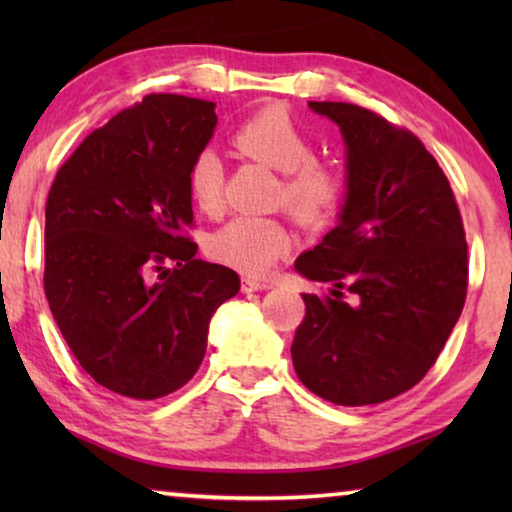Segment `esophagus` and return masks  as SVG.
<instances>
[{"label":"esophagus","instance_id":"esophagus-1","mask_svg":"<svg viewBox=\"0 0 512 512\" xmlns=\"http://www.w3.org/2000/svg\"><path fill=\"white\" fill-rule=\"evenodd\" d=\"M270 282H265V279H254V277H244L242 279V293H251V291H265L270 289Z\"/></svg>","mask_w":512,"mask_h":512}]
</instances>
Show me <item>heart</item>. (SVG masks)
Wrapping results in <instances>:
<instances>
[{"mask_svg":"<svg viewBox=\"0 0 512 512\" xmlns=\"http://www.w3.org/2000/svg\"><path fill=\"white\" fill-rule=\"evenodd\" d=\"M230 142L242 156L282 172L279 202L303 226H321L338 212L345 184L335 167L314 158V139L289 111L265 107L233 132ZM188 198L202 214L223 207V165L212 151H202L186 174ZM289 228L270 216H237L209 240L214 261L258 277L268 275L291 251Z\"/></svg>","mask_w":512,"mask_h":512,"instance_id":"b5f03b06","label":"heart"}]
</instances>
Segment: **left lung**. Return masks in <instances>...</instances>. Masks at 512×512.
<instances>
[{
	"mask_svg": "<svg viewBox=\"0 0 512 512\" xmlns=\"http://www.w3.org/2000/svg\"><path fill=\"white\" fill-rule=\"evenodd\" d=\"M347 146V198L296 270L331 284L303 293L293 368L335 405L384 403L436 363L468 286V247L445 172L410 130L347 102H310Z\"/></svg>",
	"mask_w": 512,
	"mask_h": 512,
	"instance_id": "1",
	"label": "left lung"
}]
</instances>
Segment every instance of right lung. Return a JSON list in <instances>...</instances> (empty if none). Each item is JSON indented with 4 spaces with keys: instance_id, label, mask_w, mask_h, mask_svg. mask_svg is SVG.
<instances>
[{
    "instance_id": "obj_1",
    "label": "right lung",
    "mask_w": 512,
    "mask_h": 512,
    "mask_svg": "<svg viewBox=\"0 0 512 512\" xmlns=\"http://www.w3.org/2000/svg\"><path fill=\"white\" fill-rule=\"evenodd\" d=\"M214 107L146 95L90 132L48 191V305L81 368L114 394L153 401L184 387L209 319L240 291L237 272L195 258L184 233L186 174L214 135Z\"/></svg>"
}]
</instances>
